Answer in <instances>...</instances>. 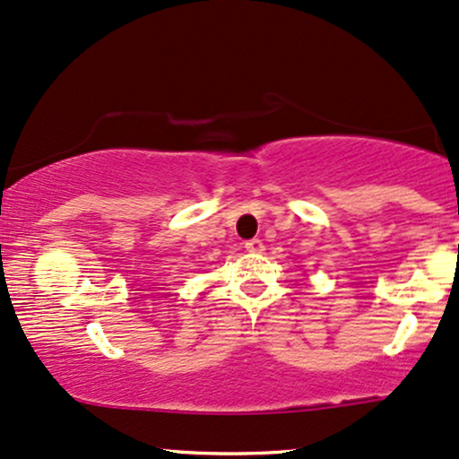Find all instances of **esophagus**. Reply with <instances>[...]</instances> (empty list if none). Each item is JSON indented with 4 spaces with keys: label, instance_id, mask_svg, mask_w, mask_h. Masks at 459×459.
I'll return each mask as SVG.
<instances>
[{
    "label": "esophagus",
    "instance_id": "34e87169",
    "mask_svg": "<svg viewBox=\"0 0 459 459\" xmlns=\"http://www.w3.org/2000/svg\"><path fill=\"white\" fill-rule=\"evenodd\" d=\"M246 250L250 254H263L264 246H263L261 239H250V241H246Z\"/></svg>",
    "mask_w": 459,
    "mask_h": 459
}]
</instances>
